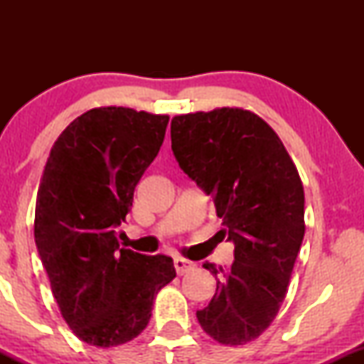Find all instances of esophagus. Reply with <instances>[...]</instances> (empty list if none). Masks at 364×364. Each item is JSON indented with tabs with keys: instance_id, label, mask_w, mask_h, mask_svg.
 I'll use <instances>...</instances> for the list:
<instances>
[{
	"instance_id": "34e87169",
	"label": "esophagus",
	"mask_w": 364,
	"mask_h": 364,
	"mask_svg": "<svg viewBox=\"0 0 364 364\" xmlns=\"http://www.w3.org/2000/svg\"><path fill=\"white\" fill-rule=\"evenodd\" d=\"M174 269H176L178 275H185L195 269V263L185 260V258H174Z\"/></svg>"
}]
</instances>
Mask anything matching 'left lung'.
<instances>
[{
  "instance_id": "1",
  "label": "left lung",
  "mask_w": 364,
  "mask_h": 364,
  "mask_svg": "<svg viewBox=\"0 0 364 364\" xmlns=\"http://www.w3.org/2000/svg\"><path fill=\"white\" fill-rule=\"evenodd\" d=\"M171 144L235 243L229 269L203 263L217 289L196 318L214 341L243 346L265 332L286 298L304 236L301 178L277 133L241 107L174 116Z\"/></svg>"
}]
</instances>
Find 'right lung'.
I'll return each instance as SVG.
<instances>
[{"instance_id": "obj_1", "label": "right lung", "mask_w": 364, "mask_h": 364, "mask_svg": "<svg viewBox=\"0 0 364 364\" xmlns=\"http://www.w3.org/2000/svg\"><path fill=\"white\" fill-rule=\"evenodd\" d=\"M169 116L95 107L54 141L36 200L34 237L60 311L78 339H135L154 296L176 277L173 258L121 248L114 229L164 141Z\"/></svg>"}]
</instances>
